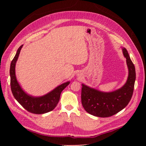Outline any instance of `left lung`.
<instances>
[{
  "mask_svg": "<svg viewBox=\"0 0 146 146\" xmlns=\"http://www.w3.org/2000/svg\"><path fill=\"white\" fill-rule=\"evenodd\" d=\"M122 52L126 58L129 75L126 83L122 88L106 93L82 84V104L90 114L98 117H111L126 107L131 99L136 79L135 68L127 49L122 48Z\"/></svg>",
  "mask_w": 146,
  "mask_h": 146,
  "instance_id": "left-lung-1",
  "label": "left lung"
}]
</instances>
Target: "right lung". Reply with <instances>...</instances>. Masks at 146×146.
<instances>
[{
    "mask_svg": "<svg viewBox=\"0 0 146 146\" xmlns=\"http://www.w3.org/2000/svg\"><path fill=\"white\" fill-rule=\"evenodd\" d=\"M23 45L19 47L10 65V85L13 95L20 104L28 111L33 114H44L52 111L60 100V94L64 89L70 84V82L62 84L51 92L42 97H35L24 92L17 82L15 75V64Z\"/></svg>",
    "mask_w": 146,
    "mask_h": 146,
    "instance_id": "1",
    "label": "right lung"
}]
</instances>
